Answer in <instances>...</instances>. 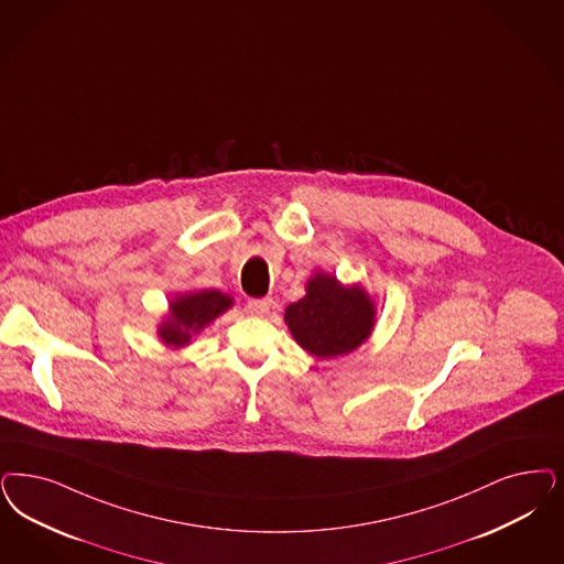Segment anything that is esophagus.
<instances>
[{
  "instance_id": "esophagus-1",
  "label": "esophagus",
  "mask_w": 564,
  "mask_h": 564,
  "mask_svg": "<svg viewBox=\"0 0 564 564\" xmlns=\"http://www.w3.org/2000/svg\"><path fill=\"white\" fill-rule=\"evenodd\" d=\"M271 297H260V300H250L248 302V312L253 316H264L267 312L271 311Z\"/></svg>"
}]
</instances>
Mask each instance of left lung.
Returning <instances> with one entry per match:
<instances>
[{
    "label": "left lung",
    "mask_w": 564,
    "mask_h": 564,
    "mask_svg": "<svg viewBox=\"0 0 564 564\" xmlns=\"http://www.w3.org/2000/svg\"><path fill=\"white\" fill-rule=\"evenodd\" d=\"M293 339L316 358H335L356 350L375 327V302L360 285H341L335 276L316 272L306 295L285 311Z\"/></svg>",
    "instance_id": "left-lung-1"
}]
</instances>
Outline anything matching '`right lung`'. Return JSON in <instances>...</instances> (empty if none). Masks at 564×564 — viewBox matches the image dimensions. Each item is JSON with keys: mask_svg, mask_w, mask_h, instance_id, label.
Masks as SVG:
<instances>
[{"mask_svg": "<svg viewBox=\"0 0 564 564\" xmlns=\"http://www.w3.org/2000/svg\"><path fill=\"white\" fill-rule=\"evenodd\" d=\"M234 306V297L218 290L178 293L171 300V312L164 323L158 327L162 344L169 348H183L192 341L214 318Z\"/></svg>", "mask_w": 564, "mask_h": 564, "instance_id": "add662e5", "label": "right lung"}]
</instances>
